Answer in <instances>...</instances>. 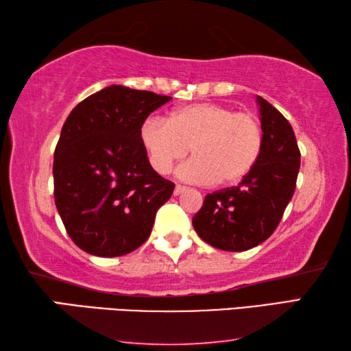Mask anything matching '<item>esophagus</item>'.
<instances>
[{
  "instance_id": "34e87169",
  "label": "esophagus",
  "mask_w": 351,
  "mask_h": 351,
  "mask_svg": "<svg viewBox=\"0 0 351 351\" xmlns=\"http://www.w3.org/2000/svg\"><path fill=\"white\" fill-rule=\"evenodd\" d=\"M184 192H187V187H184V186H176L175 187V195H176V197H178V195H182Z\"/></svg>"
}]
</instances>
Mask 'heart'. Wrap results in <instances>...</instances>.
<instances>
[{
	"label": "heart",
	"mask_w": 351,
	"mask_h": 351,
	"mask_svg": "<svg viewBox=\"0 0 351 351\" xmlns=\"http://www.w3.org/2000/svg\"><path fill=\"white\" fill-rule=\"evenodd\" d=\"M141 142L148 161L159 175H167L176 162L178 175L193 184H234L257 165L265 136L257 117L232 106L198 102L178 106L167 122L148 119L141 127Z\"/></svg>",
	"instance_id": "b5f03b06"
}]
</instances>
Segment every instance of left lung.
<instances>
[{
    "label": "left lung",
    "mask_w": 351,
    "mask_h": 351,
    "mask_svg": "<svg viewBox=\"0 0 351 351\" xmlns=\"http://www.w3.org/2000/svg\"><path fill=\"white\" fill-rule=\"evenodd\" d=\"M263 152L239 186L206 195L192 224L201 240L223 251L241 252L269 239L293 198L300 150L291 123L263 97H257Z\"/></svg>",
    "instance_id": "8db88e82"
}]
</instances>
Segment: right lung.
<instances>
[{
  "mask_svg": "<svg viewBox=\"0 0 351 351\" xmlns=\"http://www.w3.org/2000/svg\"><path fill=\"white\" fill-rule=\"evenodd\" d=\"M171 97L111 85L75 106L54 153V198L82 251L121 257L144 245L175 184L148 162L141 127Z\"/></svg>",
  "mask_w": 351,
  "mask_h": 351,
  "instance_id": "obj_1",
  "label": "right lung"
}]
</instances>
